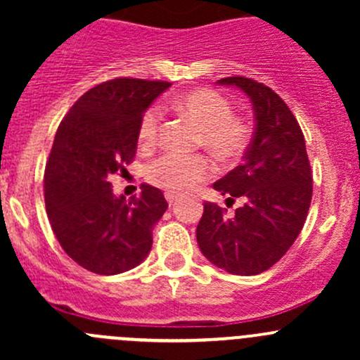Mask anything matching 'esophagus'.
Returning a JSON list of instances; mask_svg holds the SVG:
<instances>
[{"mask_svg": "<svg viewBox=\"0 0 360 360\" xmlns=\"http://www.w3.org/2000/svg\"><path fill=\"white\" fill-rule=\"evenodd\" d=\"M165 198H167V202H169V205H174V203H176V200H177V195L172 193V191H167Z\"/></svg>", "mask_w": 360, "mask_h": 360, "instance_id": "obj_1", "label": "esophagus"}]
</instances>
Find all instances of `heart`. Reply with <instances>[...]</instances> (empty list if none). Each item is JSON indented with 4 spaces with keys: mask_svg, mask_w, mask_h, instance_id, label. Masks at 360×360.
<instances>
[{
    "mask_svg": "<svg viewBox=\"0 0 360 360\" xmlns=\"http://www.w3.org/2000/svg\"><path fill=\"white\" fill-rule=\"evenodd\" d=\"M174 108L198 129L197 144L223 163L237 162L245 155L252 127L245 118L233 115L231 103L210 89H197L174 99ZM162 111L148 108L139 122V143L151 146L157 141ZM212 174V163L203 155L167 153L148 167V179L172 193H186Z\"/></svg>",
    "mask_w": 360,
    "mask_h": 360,
    "instance_id": "heart-1",
    "label": "heart"
}]
</instances>
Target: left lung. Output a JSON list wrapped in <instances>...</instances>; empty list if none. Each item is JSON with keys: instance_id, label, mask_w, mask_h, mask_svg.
Listing matches in <instances>:
<instances>
[{"instance_id": "8db88e82", "label": "left lung", "mask_w": 360, "mask_h": 360, "mask_svg": "<svg viewBox=\"0 0 360 360\" xmlns=\"http://www.w3.org/2000/svg\"><path fill=\"white\" fill-rule=\"evenodd\" d=\"M217 83L248 94L256 127L244 163L214 183L226 202L244 203L231 216L217 203H203L197 242L217 268L257 275L288 252L307 221L314 191L310 162L300 123L278 94L244 76Z\"/></svg>"}]
</instances>
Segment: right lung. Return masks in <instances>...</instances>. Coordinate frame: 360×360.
Listing matches in <instances>:
<instances>
[{"instance_id":"add662e5","label":"right lung","mask_w":360,"mask_h":360,"mask_svg":"<svg viewBox=\"0 0 360 360\" xmlns=\"http://www.w3.org/2000/svg\"><path fill=\"white\" fill-rule=\"evenodd\" d=\"M169 82L115 78L83 94L57 129L45 169V205L60 248L97 275L143 263L169 203L143 184L141 197H115L108 179L136 157L139 122Z\"/></svg>"}]
</instances>
